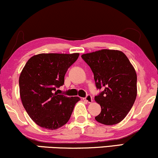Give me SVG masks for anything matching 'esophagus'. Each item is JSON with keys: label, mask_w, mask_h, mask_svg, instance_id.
Listing matches in <instances>:
<instances>
[{"label": "esophagus", "mask_w": 158, "mask_h": 158, "mask_svg": "<svg viewBox=\"0 0 158 158\" xmlns=\"http://www.w3.org/2000/svg\"><path fill=\"white\" fill-rule=\"evenodd\" d=\"M83 101L88 102V103H92V97L90 95V94H87L86 97L83 98Z\"/></svg>", "instance_id": "1"}]
</instances>
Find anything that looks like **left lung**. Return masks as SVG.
<instances>
[{"mask_svg":"<svg viewBox=\"0 0 158 158\" xmlns=\"http://www.w3.org/2000/svg\"><path fill=\"white\" fill-rule=\"evenodd\" d=\"M94 74L97 89L103 91L94 97L101 112L95 117L104 125L122 121L137 97V74L127 55L121 51L101 49L81 55Z\"/></svg>","mask_w":158,"mask_h":158,"instance_id":"obj_1","label":"left lung"}]
</instances>
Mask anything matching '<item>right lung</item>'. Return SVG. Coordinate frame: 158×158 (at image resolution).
Returning a JSON list of instances; mask_svg holds the SVG:
<instances>
[{"label":"right lung","instance_id":"right-lung-1","mask_svg":"<svg viewBox=\"0 0 158 158\" xmlns=\"http://www.w3.org/2000/svg\"><path fill=\"white\" fill-rule=\"evenodd\" d=\"M79 53H42L29 59L19 77L20 95L24 109L39 127L58 129L69 120L78 97L58 94L67 69Z\"/></svg>","mask_w":158,"mask_h":158}]
</instances>
